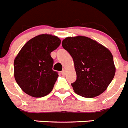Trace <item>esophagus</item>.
Masks as SVG:
<instances>
[{
    "mask_svg": "<svg viewBox=\"0 0 128 128\" xmlns=\"http://www.w3.org/2000/svg\"><path fill=\"white\" fill-rule=\"evenodd\" d=\"M61 74H63V75H65V74H66V70H65V69H63V70L61 71Z\"/></svg>",
    "mask_w": 128,
    "mask_h": 128,
    "instance_id": "obj_1",
    "label": "esophagus"
}]
</instances>
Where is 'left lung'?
Wrapping results in <instances>:
<instances>
[{"label":"left lung","instance_id":"8db88e82","mask_svg":"<svg viewBox=\"0 0 128 128\" xmlns=\"http://www.w3.org/2000/svg\"><path fill=\"white\" fill-rule=\"evenodd\" d=\"M62 46L74 61L76 79L71 85L75 93L93 98L104 92L116 72L111 52L96 41L80 36L66 38Z\"/></svg>","mask_w":128,"mask_h":128}]
</instances>
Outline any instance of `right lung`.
Instances as JSON below:
<instances>
[{"label":"right lung","instance_id":"obj_1","mask_svg":"<svg viewBox=\"0 0 128 128\" xmlns=\"http://www.w3.org/2000/svg\"><path fill=\"white\" fill-rule=\"evenodd\" d=\"M60 44L58 37L42 34L22 47L14 59V70L15 80L24 92L38 98L52 91L59 74L52 69L51 53Z\"/></svg>","mask_w":128,"mask_h":128}]
</instances>
